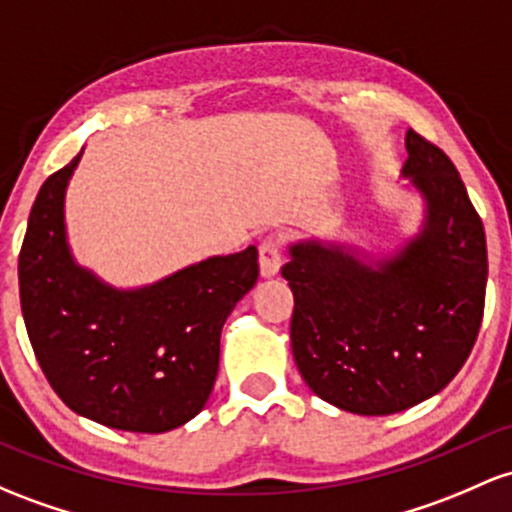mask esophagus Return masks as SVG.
Returning <instances> with one entry per match:
<instances>
[{
    "label": "esophagus",
    "mask_w": 512,
    "mask_h": 512,
    "mask_svg": "<svg viewBox=\"0 0 512 512\" xmlns=\"http://www.w3.org/2000/svg\"><path fill=\"white\" fill-rule=\"evenodd\" d=\"M282 269V250L274 238H265L260 245V274L265 279L277 277Z\"/></svg>",
    "instance_id": "esophagus-1"
}]
</instances>
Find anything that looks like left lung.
Wrapping results in <instances>:
<instances>
[{
    "label": "left lung",
    "instance_id": "1",
    "mask_svg": "<svg viewBox=\"0 0 512 512\" xmlns=\"http://www.w3.org/2000/svg\"><path fill=\"white\" fill-rule=\"evenodd\" d=\"M403 187L420 196L418 233L393 250L303 238L286 247L291 352L303 381L340 411L391 415L457 376L481 328L486 233L457 167L406 133Z\"/></svg>",
    "mask_w": 512,
    "mask_h": 512
}]
</instances>
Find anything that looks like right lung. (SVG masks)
<instances>
[{"label": "right lung", "instance_id": "right-lung-1", "mask_svg": "<svg viewBox=\"0 0 512 512\" xmlns=\"http://www.w3.org/2000/svg\"><path fill=\"white\" fill-rule=\"evenodd\" d=\"M82 153L33 201L19 294L33 352L67 408L114 430L167 432L209 401L230 311L257 282V247L119 289L75 260L65 194Z\"/></svg>", "mask_w": 512, "mask_h": 512}]
</instances>
